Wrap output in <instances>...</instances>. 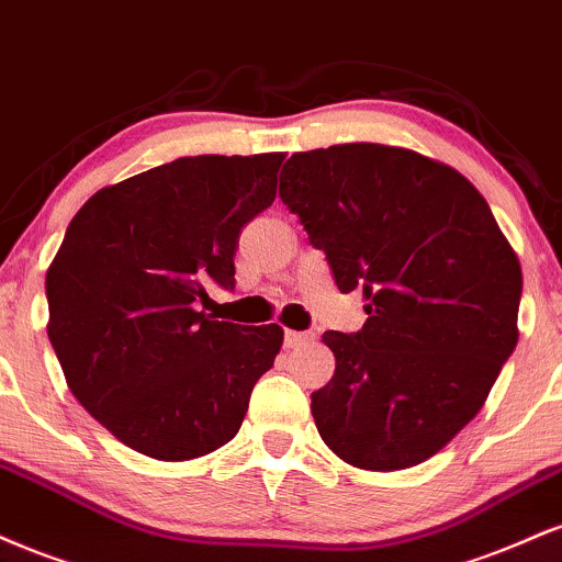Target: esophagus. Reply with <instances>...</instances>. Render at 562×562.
I'll return each mask as SVG.
<instances>
[{
  "instance_id": "1",
  "label": "esophagus",
  "mask_w": 562,
  "mask_h": 562,
  "mask_svg": "<svg viewBox=\"0 0 562 562\" xmlns=\"http://www.w3.org/2000/svg\"><path fill=\"white\" fill-rule=\"evenodd\" d=\"M313 341V334L307 331H292V328H286V334H283V345L286 347H302V345H310Z\"/></svg>"
}]
</instances>
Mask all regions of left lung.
<instances>
[{
	"instance_id": "obj_1",
	"label": "left lung",
	"mask_w": 562,
	"mask_h": 562,
	"mask_svg": "<svg viewBox=\"0 0 562 562\" xmlns=\"http://www.w3.org/2000/svg\"><path fill=\"white\" fill-rule=\"evenodd\" d=\"M279 196L339 292L366 296L358 334H323L336 371L310 405L321 439L362 471L424 463L476 418L518 345L510 241L463 173L386 144L296 151Z\"/></svg>"
}]
</instances>
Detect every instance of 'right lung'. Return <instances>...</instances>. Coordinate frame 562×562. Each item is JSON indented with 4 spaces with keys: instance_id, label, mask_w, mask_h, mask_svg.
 I'll return each instance as SVG.
<instances>
[{
    "instance_id": "add662e5",
    "label": "right lung",
    "mask_w": 562,
    "mask_h": 562,
    "mask_svg": "<svg viewBox=\"0 0 562 562\" xmlns=\"http://www.w3.org/2000/svg\"><path fill=\"white\" fill-rule=\"evenodd\" d=\"M283 151L200 155L99 189L46 270L52 347L81 405L117 441L181 463L239 431L283 328L213 321L241 228L276 200Z\"/></svg>"
}]
</instances>
